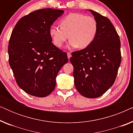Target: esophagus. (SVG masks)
<instances>
[{
	"instance_id": "obj_1",
	"label": "esophagus",
	"mask_w": 133,
	"mask_h": 133,
	"mask_svg": "<svg viewBox=\"0 0 133 133\" xmlns=\"http://www.w3.org/2000/svg\"><path fill=\"white\" fill-rule=\"evenodd\" d=\"M67 56H68V59H70V57H71V54H70V52H67Z\"/></svg>"
}]
</instances>
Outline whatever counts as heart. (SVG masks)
I'll return each mask as SVG.
<instances>
[{"mask_svg": "<svg viewBox=\"0 0 133 133\" xmlns=\"http://www.w3.org/2000/svg\"><path fill=\"white\" fill-rule=\"evenodd\" d=\"M61 27L52 25L49 34L55 46L61 48L68 39L70 48L84 49L90 46L98 32V23L92 16L70 13L60 22Z\"/></svg>", "mask_w": 133, "mask_h": 133, "instance_id": "heart-1", "label": "heart"}]
</instances>
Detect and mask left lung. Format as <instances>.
Returning <instances> with one entry per match:
<instances>
[{"instance_id": "obj_1", "label": "left lung", "mask_w": 133, "mask_h": 133, "mask_svg": "<svg viewBox=\"0 0 133 133\" xmlns=\"http://www.w3.org/2000/svg\"><path fill=\"white\" fill-rule=\"evenodd\" d=\"M98 23V32L91 44L72 52L74 84L88 98L103 95L113 85L121 62V41L110 19L90 10Z\"/></svg>"}]
</instances>
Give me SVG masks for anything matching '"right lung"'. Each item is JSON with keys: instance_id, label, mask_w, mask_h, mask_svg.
I'll return each instance as SVG.
<instances>
[{"instance_id": "obj_1", "label": "right lung", "mask_w": 133, "mask_h": 133, "mask_svg": "<svg viewBox=\"0 0 133 133\" xmlns=\"http://www.w3.org/2000/svg\"><path fill=\"white\" fill-rule=\"evenodd\" d=\"M64 11L43 8L22 17L12 30L9 63L17 85L30 95L43 97L56 87V77L68 62L66 52L53 45L49 29Z\"/></svg>"}]
</instances>
